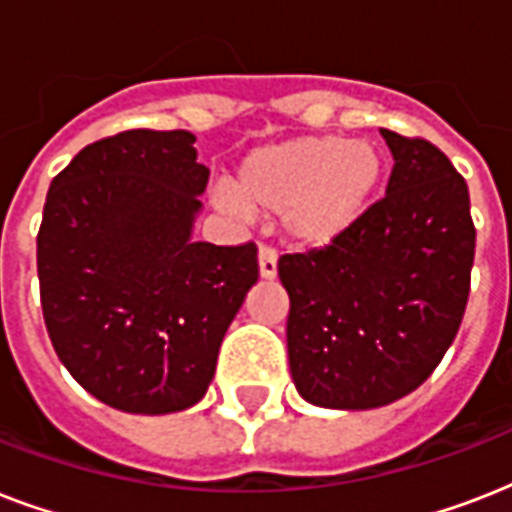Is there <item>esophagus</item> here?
I'll list each match as a JSON object with an SVG mask.
<instances>
[{"instance_id":"1","label":"esophagus","mask_w":512,"mask_h":512,"mask_svg":"<svg viewBox=\"0 0 512 512\" xmlns=\"http://www.w3.org/2000/svg\"><path fill=\"white\" fill-rule=\"evenodd\" d=\"M257 263H260V276H263V279H276V249L260 247V252H257Z\"/></svg>"}]
</instances>
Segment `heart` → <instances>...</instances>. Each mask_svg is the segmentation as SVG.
<instances>
[{
	"instance_id": "b5f03b06",
	"label": "heart",
	"mask_w": 512,
	"mask_h": 512,
	"mask_svg": "<svg viewBox=\"0 0 512 512\" xmlns=\"http://www.w3.org/2000/svg\"><path fill=\"white\" fill-rule=\"evenodd\" d=\"M385 175V154L372 140L305 135L255 148L241 159L220 207L231 215L279 217L297 247L340 241L364 217Z\"/></svg>"
}]
</instances>
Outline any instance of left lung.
Masks as SVG:
<instances>
[{
  "label": "left lung",
  "instance_id": "left-lung-1",
  "mask_svg": "<svg viewBox=\"0 0 512 512\" xmlns=\"http://www.w3.org/2000/svg\"><path fill=\"white\" fill-rule=\"evenodd\" d=\"M380 132L396 162L385 199L335 244L279 260L292 380L327 409H377L420 388L468 305L465 177L428 140Z\"/></svg>",
  "mask_w": 512,
  "mask_h": 512
}]
</instances>
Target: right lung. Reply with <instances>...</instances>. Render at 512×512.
Returning a JSON list of instances; mask_svg holds the SVG:
<instances>
[{
	"mask_svg": "<svg viewBox=\"0 0 512 512\" xmlns=\"http://www.w3.org/2000/svg\"><path fill=\"white\" fill-rule=\"evenodd\" d=\"M185 130H127L82 148L50 183L36 236L44 324L103 404H199L257 281V247L193 241L209 170Z\"/></svg>",
	"mask_w": 512,
	"mask_h": 512,
	"instance_id": "add662e5",
	"label": "right lung"
}]
</instances>
